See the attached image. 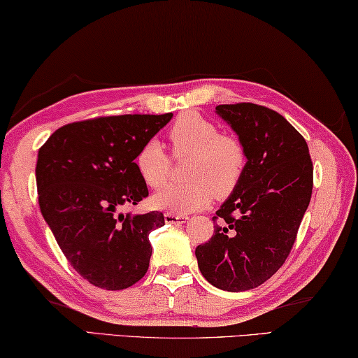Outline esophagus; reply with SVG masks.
<instances>
[{
	"instance_id": "obj_1",
	"label": "esophagus",
	"mask_w": 358,
	"mask_h": 358,
	"mask_svg": "<svg viewBox=\"0 0 358 358\" xmlns=\"http://www.w3.org/2000/svg\"><path fill=\"white\" fill-rule=\"evenodd\" d=\"M187 219H189V217H187V215H179V214H173V213H166L165 214L166 224H184Z\"/></svg>"
}]
</instances>
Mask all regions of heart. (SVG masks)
<instances>
[{"label": "heart", "instance_id": "1", "mask_svg": "<svg viewBox=\"0 0 358 358\" xmlns=\"http://www.w3.org/2000/svg\"><path fill=\"white\" fill-rule=\"evenodd\" d=\"M174 158L189 157L184 184H174L155 193L152 203L173 214H189L230 196L241 184L248 168V150L241 139L220 133L213 120L198 113H185L168 131ZM138 173L152 189H160L171 174V158L157 141H149L136 155Z\"/></svg>", "mask_w": 358, "mask_h": 358}]
</instances>
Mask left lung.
Instances as JSON below:
<instances>
[{"mask_svg": "<svg viewBox=\"0 0 358 358\" xmlns=\"http://www.w3.org/2000/svg\"><path fill=\"white\" fill-rule=\"evenodd\" d=\"M243 141L248 168L213 217L214 234L195 249L208 282L227 292L255 289L284 265L311 201L313 160L304 138L276 110L219 104Z\"/></svg>", "mask_w": 358, "mask_h": 358, "instance_id": "8db88e82", "label": "left lung"}]
</instances>
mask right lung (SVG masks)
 <instances>
[{"instance_id":"1","label":"right lung","mask_w":358,"mask_h":358,"mask_svg":"<svg viewBox=\"0 0 358 358\" xmlns=\"http://www.w3.org/2000/svg\"><path fill=\"white\" fill-rule=\"evenodd\" d=\"M173 114H125L73 122L50 134L36 163L39 208L76 271L104 290H124L148 273L149 233L160 210L120 214L149 196L134 163Z\"/></svg>"}]
</instances>
